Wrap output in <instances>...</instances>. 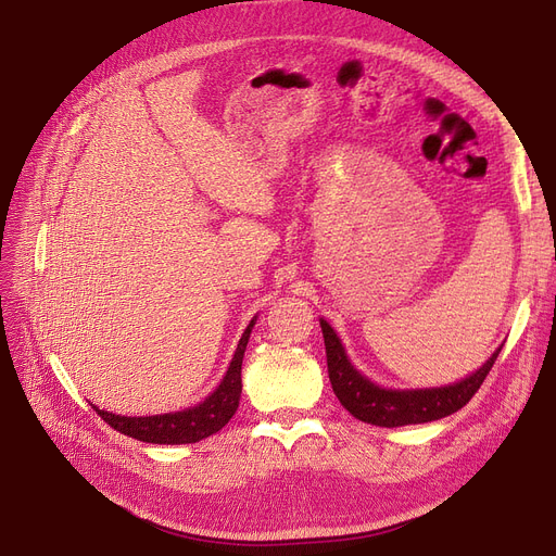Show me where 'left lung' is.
I'll return each instance as SVG.
<instances>
[{
    "label": "left lung",
    "instance_id": "8db88e82",
    "mask_svg": "<svg viewBox=\"0 0 556 556\" xmlns=\"http://www.w3.org/2000/svg\"><path fill=\"white\" fill-rule=\"evenodd\" d=\"M319 327H323L327 346L329 381L338 401L344 405V410L352 413L356 419L383 428L428 424L457 413L459 407L469 403L473 394L480 390L486 374L491 371L495 358H498L503 349H495L493 356L480 369H476L471 376L462 378V381L453 386L426 390H386L371 383L367 376H363L352 363H349L344 346L327 319H319Z\"/></svg>",
    "mask_w": 556,
    "mask_h": 556
}]
</instances>
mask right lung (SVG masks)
I'll return each instance as SVG.
<instances>
[{
    "mask_svg": "<svg viewBox=\"0 0 556 556\" xmlns=\"http://www.w3.org/2000/svg\"><path fill=\"white\" fill-rule=\"evenodd\" d=\"M254 325H256V317L250 319L248 329L243 331L220 386L198 405L187 407L182 413H166L155 417H122V415H112L108 410H99L97 405L94 410L116 432L128 434L132 440H139L146 444H195L204 440V437L218 432L233 417V413H237L241 390H243L241 365H243L245 346Z\"/></svg>",
    "mask_w": 556,
    "mask_h": 556,
    "instance_id": "obj_1",
    "label": "right lung"
}]
</instances>
